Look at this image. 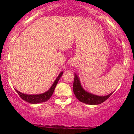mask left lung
<instances>
[{
	"instance_id": "obj_1",
	"label": "left lung",
	"mask_w": 134,
	"mask_h": 134,
	"mask_svg": "<svg viewBox=\"0 0 134 134\" xmlns=\"http://www.w3.org/2000/svg\"><path fill=\"white\" fill-rule=\"evenodd\" d=\"M73 91L76 98L80 102L90 105H97L102 103L108 99L113 93L106 96H98L87 92L82 88L80 82L76 74H75L73 83Z\"/></svg>"
}]
</instances>
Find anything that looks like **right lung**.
I'll use <instances>...</instances> for the list:
<instances>
[{
	"instance_id": "add662e5",
	"label": "right lung",
	"mask_w": 134,
	"mask_h": 134,
	"mask_svg": "<svg viewBox=\"0 0 134 134\" xmlns=\"http://www.w3.org/2000/svg\"><path fill=\"white\" fill-rule=\"evenodd\" d=\"M63 75V72H61L53 83L52 86H51V88L47 91V92L42 93L40 94H26L24 93L19 92V91L16 90L17 93L19 95V97L22 98L23 100L28 102L30 104H38L41 103V102H44L48 100L51 97H52V94H53L54 91L55 87H56V85H57L58 82L59 80L60 79L61 76Z\"/></svg>"
}]
</instances>
